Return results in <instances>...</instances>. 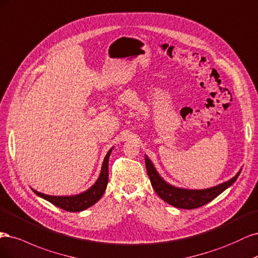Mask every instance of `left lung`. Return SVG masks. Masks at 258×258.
I'll list each match as a JSON object with an SVG mask.
<instances>
[{"label":"left lung","instance_id":"obj_1","mask_svg":"<svg viewBox=\"0 0 258 258\" xmlns=\"http://www.w3.org/2000/svg\"><path fill=\"white\" fill-rule=\"evenodd\" d=\"M145 162L148 176L150 178L151 184L156 194L167 204L176 208H181V209H195V208L210 203L226 188L234 184L241 172L240 169L235 177L217 186L205 189H187L167 183L156 171L153 163L147 155H145Z\"/></svg>","mask_w":258,"mask_h":258}]
</instances>
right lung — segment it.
Masks as SVG:
<instances>
[{
  "instance_id": "1",
  "label": "right lung",
  "mask_w": 258,
  "mask_h": 258,
  "mask_svg": "<svg viewBox=\"0 0 258 258\" xmlns=\"http://www.w3.org/2000/svg\"><path fill=\"white\" fill-rule=\"evenodd\" d=\"M112 149L113 147L107 152L105 156L98 179L92 186L85 190V192L73 196H52L37 192L34 188L32 189L39 197L46 199L47 202L61 208L63 210L70 212H79L88 209V208L97 203L105 193V189L108 184V163H109V156L111 154Z\"/></svg>"
}]
</instances>
